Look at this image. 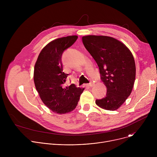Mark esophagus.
<instances>
[{"mask_svg":"<svg viewBox=\"0 0 157 157\" xmlns=\"http://www.w3.org/2000/svg\"><path fill=\"white\" fill-rule=\"evenodd\" d=\"M93 85H94V83H93V82H90V83H89V84H86V86H88V87H93Z\"/></svg>","mask_w":157,"mask_h":157,"instance_id":"1","label":"esophagus"}]
</instances>
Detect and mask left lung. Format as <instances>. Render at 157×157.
<instances>
[{
    "mask_svg": "<svg viewBox=\"0 0 157 157\" xmlns=\"http://www.w3.org/2000/svg\"><path fill=\"white\" fill-rule=\"evenodd\" d=\"M86 49L97 63L101 79L107 87L105 96L96 104L109 110H117L130 96L136 79V63L129 49L107 36H82Z\"/></svg>",
    "mask_w": 157,
    "mask_h": 157,
    "instance_id": "1",
    "label": "left lung"
}]
</instances>
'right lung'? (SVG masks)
Masks as SVG:
<instances>
[{"label": "right lung", "instance_id": "obj_1", "mask_svg": "<svg viewBox=\"0 0 157 157\" xmlns=\"http://www.w3.org/2000/svg\"><path fill=\"white\" fill-rule=\"evenodd\" d=\"M78 36L56 39L44 47L38 55L34 68L33 79L36 91L50 109L58 114H66L78 105L84 88L74 84L64 87L68 74L63 71L61 56L75 43Z\"/></svg>", "mask_w": 157, "mask_h": 157}]
</instances>
